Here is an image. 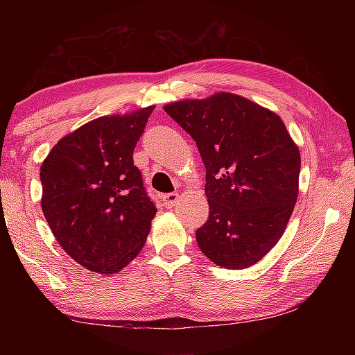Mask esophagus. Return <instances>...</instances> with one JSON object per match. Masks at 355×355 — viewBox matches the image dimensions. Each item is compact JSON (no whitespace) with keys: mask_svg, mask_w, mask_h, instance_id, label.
Returning <instances> with one entry per match:
<instances>
[{"mask_svg":"<svg viewBox=\"0 0 355 355\" xmlns=\"http://www.w3.org/2000/svg\"><path fill=\"white\" fill-rule=\"evenodd\" d=\"M178 199H180L178 192H171V194H166V196L161 197V200H163V205L166 208H173V207H175Z\"/></svg>","mask_w":355,"mask_h":355,"instance_id":"obj_1","label":"esophagus"}]
</instances>
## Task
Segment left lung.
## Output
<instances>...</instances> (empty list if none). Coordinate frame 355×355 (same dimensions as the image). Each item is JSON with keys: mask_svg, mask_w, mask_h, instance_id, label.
<instances>
[{"mask_svg": "<svg viewBox=\"0 0 355 355\" xmlns=\"http://www.w3.org/2000/svg\"><path fill=\"white\" fill-rule=\"evenodd\" d=\"M164 111L196 141L207 169L208 220L196 232L218 266L244 269L284 235L297 200L300 153L277 114L235 94Z\"/></svg>", "mask_w": 355, "mask_h": 355, "instance_id": "1", "label": "left lung"}]
</instances>
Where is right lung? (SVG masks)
I'll list each match as a JSON object with an SVG mask.
<instances>
[{
  "mask_svg": "<svg viewBox=\"0 0 355 355\" xmlns=\"http://www.w3.org/2000/svg\"><path fill=\"white\" fill-rule=\"evenodd\" d=\"M153 110L95 119L42 163V211L61 248L89 271L119 272L147 241L156 207L133 152Z\"/></svg>",
  "mask_w": 355,
  "mask_h": 355,
  "instance_id": "obj_1",
  "label": "right lung"
}]
</instances>
